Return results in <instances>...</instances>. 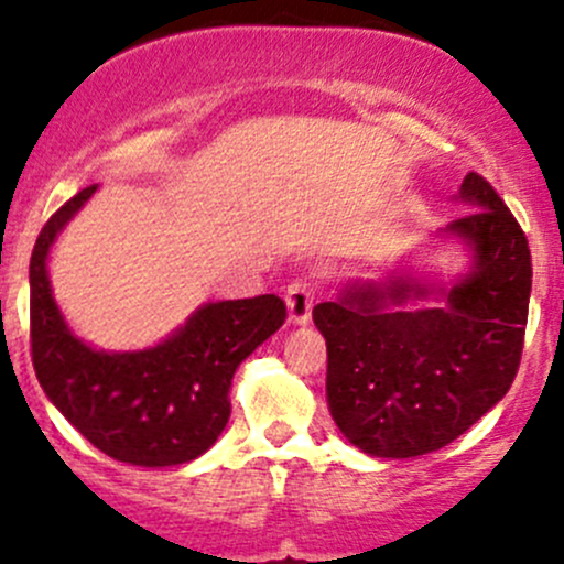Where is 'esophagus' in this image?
Returning <instances> with one entry per match:
<instances>
[{
    "mask_svg": "<svg viewBox=\"0 0 564 564\" xmlns=\"http://www.w3.org/2000/svg\"><path fill=\"white\" fill-rule=\"evenodd\" d=\"M286 308H289V322L292 324H305L311 318V308L316 303V286L311 278H294L286 286Z\"/></svg>",
    "mask_w": 564,
    "mask_h": 564,
    "instance_id": "34e87169",
    "label": "esophagus"
}]
</instances>
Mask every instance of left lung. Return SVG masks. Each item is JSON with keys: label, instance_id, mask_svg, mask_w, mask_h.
<instances>
[{"label": "left lung", "instance_id": "obj_1", "mask_svg": "<svg viewBox=\"0 0 564 564\" xmlns=\"http://www.w3.org/2000/svg\"><path fill=\"white\" fill-rule=\"evenodd\" d=\"M451 220L469 264L451 283L392 272L346 281L314 322L327 340V406L340 434L377 458H414L451 445L497 406L524 349L532 256L519 220L480 174H466ZM417 299L436 306L414 310Z\"/></svg>", "mask_w": 564, "mask_h": 564}]
</instances>
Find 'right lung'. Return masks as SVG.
<instances>
[{
  "instance_id": "add662e5",
  "label": "right lung",
  "mask_w": 564,
  "mask_h": 564,
  "mask_svg": "<svg viewBox=\"0 0 564 564\" xmlns=\"http://www.w3.org/2000/svg\"><path fill=\"white\" fill-rule=\"evenodd\" d=\"M84 187L51 215L30 261L32 362L48 401L100 453L133 466L187 464L215 445L231 414V379L283 322L275 294L204 303L155 346L95 349L62 316L48 281L56 237L93 198Z\"/></svg>"
}]
</instances>
